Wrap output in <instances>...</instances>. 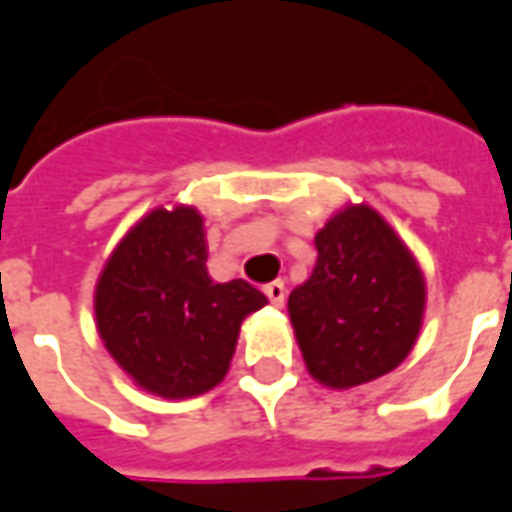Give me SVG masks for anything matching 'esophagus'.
<instances>
[{
  "label": "esophagus",
  "mask_w": 512,
  "mask_h": 512,
  "mask_svg": "<svg viewBox=\"0 0 512 512\" xmlns=\"http://www.w3.org/2000/svg\"><path fill=\"white\" fill-rule=\"evenodd\" d=\"M264 295L270 297V303H273V306H284V297H286L284 281H273V284L264 286Z\"/></svg>",
  "instance_id": "34e87169"
}]
</instances>
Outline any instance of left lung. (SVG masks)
<instances>
[{
	"label": "left lung",
	"instance_id": "obj_1",
	"mask_svg": "<svg viewBox=\"0 0 512 512\" xmlns=\"http://www.w3.org/2000/svg\"><path fill=\"white\" fill-rule=\"evenodd\" d=\"M314 245L317 264L286 306L308 375L339 391L389 375L422 331L427 284L416 256L366 204L339 209Z\"/></svg>",
	"mask_w": 512,
	"mask_h": 512
}]
</instances>
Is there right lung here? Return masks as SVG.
Listing matches in <instances>:
<instances>
[{"label": "right lung", "instance_id": "add662e5", "mask_svg": "<svg viewBox=\"0 0 512 512\" xmlns=\"http://www.w3.org/2000/svg\"><path fill=\"white\" fill-rule=\"evenodd\" d=\"M204 217L157 206L115 245L96 281V331L115 364L148 394L187 400L226 378L239 328L267 297L206 270Z\"/></svg>", "mask_w": 512, "mask_h": 512}]
</instances>
